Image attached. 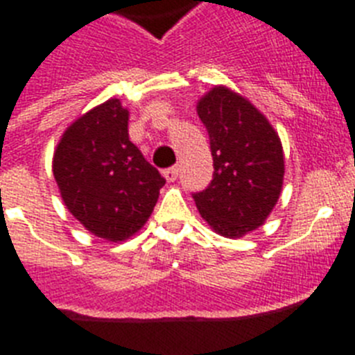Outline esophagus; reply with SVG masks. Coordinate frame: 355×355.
<instances>
[{
    "label": "esophagus",
    "instance_id": "esophagus-1",
    "mask_svg": "<svg viewBox=\"0 0 355 355\" xmlns=\"http://www.w3.org/2000/svg\"><path fill=\"white\" fill-rule=\"evenodd\" d=\"M178 174H180L178 167H171V168H167V171H163V178H165L168 183H174V181L178 180Z\"/></svg>",
    "mask_w": 355,
    "mask_h": 355
}]
</instances>
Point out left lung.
Listing matches in <instances>:
<instances>
[{"mask_svg": "<svg viewBox=\"0 0 355 355\" xmlns=\"http://www.w3.org/2000/svg\"><path fill=\"white\" fill-rule=\"evenodd\" d=\"M196 108L215 167L211 184L193 193L196 206L216 234L245 236L265 224L283 192V144L270 121L225 85H215Z\"/></svg>", "mask_w": 355, "mask_h": 355, "instance_id": "left-lung-1", "label": "left lung"}]
</instances>
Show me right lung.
Listing matches in <instances>:
<instances>
[{
    "instance_id": "right-lung-1",
    "label": "right lung",
    "mask_w": 355,
    "mask_h": 355,
    "mask_svg": "<svg viewBox=\"0 0 355 355\" xmlns=\"http://www.w3.org/2000/svg\"><path fill=\"white\" fill-rule=\"evenodd\" d=\"M130 110L112 97L71 122L53 153L65 208L90 234L124 241L149 220L165 184L128 133Z\"/></svg>"
}]
</instances>
